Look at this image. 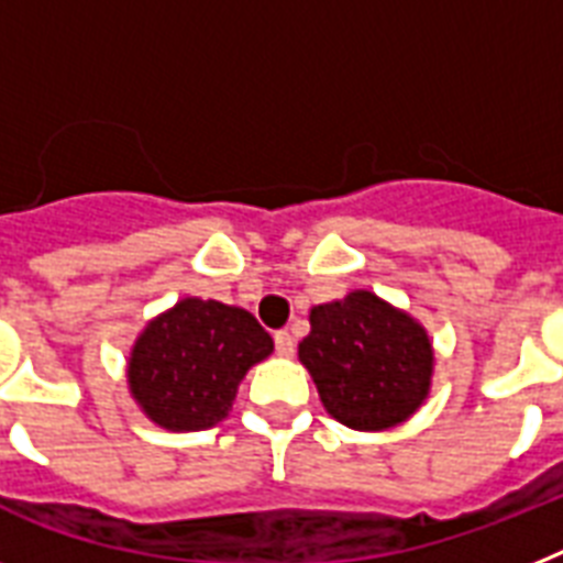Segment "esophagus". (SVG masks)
Instances as JSON below:
<instances>
[{"label": "esophagus", "mask_w": 563, "mask_h": 563, "mask_svg": "<svg viewBox=\"0 0 563 563\" xmlns=\"http://www.w3.org/2000/svg\"><path fill=\"white\" fill-rule=\"evenodd\" d=\"M274 351L280 353V356H291L295 353V339H291L289 330H277L274 333Z\"/></svg>", "instance_id": "obj_1"}]
</instances>
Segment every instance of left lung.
Masks as SVG:
<instances>
[{"label": "left lung", "instance_id": "obj_1", "mask_svg": "<svg viewBox=\"0 0 563 563\" xmlns=\"http://www.w3.org/2000/svg\"><path fill=\"white\" fill-rule=\"evenodd\" d=\"M300 342L327 411L344 427L388 429L418 409L429 391L432 344L418 321L371 295L351 291L309 312Z\"/></svg>", "mask_w": 563, "mask_h": 563}]
</instances>
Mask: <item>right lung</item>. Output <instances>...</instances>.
Here are the masks:
<instances>
[{
  "label": "right lung",
  "instance_id": "obj_1",
  "mask_svg": "<svg viewBox=\"0 0 563 563\" xmlns=\"http://www.w3.org/2000/svg\"><path fill=\"white\" fill-rule=\"evenodd\" d=\"M274 351L251 312L219 300H180L136 339L128 383L166 429H207L228 418L239 379Z\"/></svg>",
  "mask_w": 563,
  "mask_h": 563
}]
</instances>
